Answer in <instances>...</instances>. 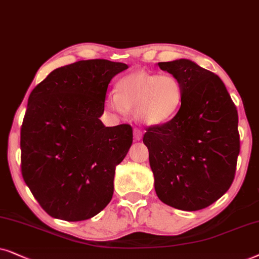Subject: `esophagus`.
Instances as JSON below:
<instances>
[{
	"mask_svg": "<svg viewBox=\"0 0 259 259\" xmlns=\"http://www.w3.org/2000/svg\"><path fill=\"white\" fill-rule=\"evenodd\" d=\"M134 139H135V141H140L142 139V132L140 129L134 130Z\"/></svg>",
	"mask_w": 259,
	"mask_h": 259,
	"instance_id": "34e87169",
	"label": "esophagus"
}]
</instances>
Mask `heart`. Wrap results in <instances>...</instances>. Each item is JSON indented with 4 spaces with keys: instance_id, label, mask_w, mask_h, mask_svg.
Returning a JSON list of instances; mask_svg holds the SVG:
<instances>
[{
    "instance_id": "heart-1",
    "label": "heart",
    "mask_w": 259,
    "mask_h": 259,
    "mask_svg": "<svg viewBox=\"0 0 259 259\" xmlns=\"http://www.w3.org/2000/svg\"><path fill=\"white\" fill-rule=\"evenodd\" d=\"M115 91L116 95L106 99V105L118 113L135 110L136 118L147 125L168 122L182 102L181 84L171 74L133 72L116 81Z\"/></svg>"
}]
</instances>
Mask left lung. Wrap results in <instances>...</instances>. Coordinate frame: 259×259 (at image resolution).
I'll return each instance as SVG.
<instances>
[{
  "label": "left lung",
  "mask_w": 259,
  "mask_h": 259,
  "mask_svg": "<svg viewBox=\"0 0 259 259\" xmlns=\"http://www.w3.org/2000/svg\"><path fill=\"white\" fill-rule=\"evenodd\" d=\"M182 88L173 118L146 129L158 199L182 211L212 205L232 185L240 150L238 112L218 75L187 59L158 63Z\"/></svg>",
  "instance_id": "left-lung-1"
}]
</instances>
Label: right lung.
Listing matches in <instances>:
<instances>
[{
  "label": "right lung",
  "instance_id": "right-lung-1",
  "mask_svg": "<svg viewBox=\"0 0 259 259\" xmlns=\"http://www.w3.org/2000/svg\"><path fill=\"white\" fill-rule=\"evenodd\" d=\"M127 65L80 60L52 71L28 98L21 125V173L45 212L80 222L111 201L116 165L133 144L129 124L104 126L109 82Z\"/></svg>",
  "mask_w": 259,
  "mask_h": 259
}]
</instances>
